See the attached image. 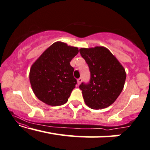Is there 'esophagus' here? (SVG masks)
Wrapping results in <instances>:
<instances>
[{"instance_id": "esophagus-1", "label": "esophagus", "mask_w": 150, "mask_h": 150, "mask_svg": "<svg viewBox=\"0 0 150 150\" xmlns=\"http://www.w3.org/2000/svg\"><path fill=\"white\" fill-rule=\"evenodd\" d=\"M81 81H82V78L81 77L79 78V79H77V83H78V85H79L80 83H81Z\"/></svg>"}]
</instances>
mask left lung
<instances>
[{"label": "left lung", "mask_w": 150, "mask_h": 150, "mask_svg": "<svg viewBox=\"0 0 150 150\" xmlns=\"http://www.w3.org/2000/svg\"><path fill=\"white\" fill-rule=\"evenodd\" d=\"M79 52L90 71L89 83L79 86L85 103L93 109L106 108L115 102L124 88L125 69L103 46L83 48Z\"/></svg>", "instance_id": "obj_1"}]
</instances>
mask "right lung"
Here are the masks:
<instances>
[{
	"label": "right lung",
	"instance_id": "1",
	"mask_svg": "<svg viewBox=\"0 0 150 150\" xmlns=\"http://www.w3.org/2000/svg\"><path fill=\"white\" fill-rule=\"evenodd\" d=\"M78 52L77 47L57 42L32 64L30 81L33 93L40 100L54 106L68 101L77 84L70 62Z\"/></svg>",
	"mask_w": 150,
	"mask_h": 150
}]
</instances>
